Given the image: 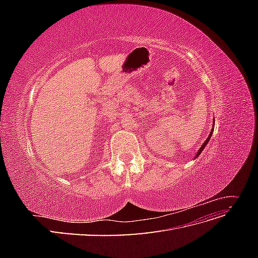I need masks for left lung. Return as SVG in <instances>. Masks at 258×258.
Listing matches in <instances>:
<instances>
[{
	"instance_id": "left-lung-1",
	"label": "left lung",
	"mask_w": 258,
	"mask_h": 258,
	"mask_svg": "<svg viewBox=\"0 0 258 258\" xmlns=\"http://www.w3.org/2000/svg\"><path fill=\"white\" fill-rule=\"evenodd\" d=\"M214 121V120H213ZM215 122V121H214ZM214 122H213V128H212V130H211V132H210V135H209V137L207 138V140L205 141V143L201 145V147L199 148V151L197 152V154H196V156H195V158H198L199 157V155L201 154V152L204 151V148L207 146V144L209 143V141H210V139H211V137H212V134H213V129H214Z\"/></svg>"
}]
</instances>
